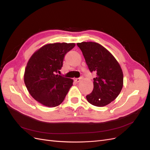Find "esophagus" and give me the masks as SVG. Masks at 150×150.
<instances>
[{"label": "esophagus", "instance_id": "34e87169", "mask_svg": "<svg viewBox=\"0 0 150 150\" xmlns=\"http://www.w3.org/2000/svg\"><path fill=\"white\" fill-rule=\"evenodd\" d=\"M81 78H76V79H74V81L76 83H79L81 81Z\"/></svg>", "mask_w": 150, "mask_h": 150}]
</instances>
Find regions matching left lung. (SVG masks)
<instances>
[{"mask_svg":"<svg viewBox=\"0 0 150 150\" xmlns=\"http://www.w3.org/2000/svg\"><path fill=\"white\" fill-rule=\"evenodd\" d=\"M91 72H95L92 93L86 96L94 106L102 107L113 101L123 86V74L115 57L101 45L94 42L77 44Z\"/></svg>","mask_w":150,"mask_h":150,"instance_id":"8db88e82","label":"left lung"}]
</instances>
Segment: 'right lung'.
Masks as SVG:
<instances>
[{
	"instance_id": "right-lung-1",
	"label": "right lung",
	"mask_w": 150,
	"mask_h": 150,
	"mask_svg": "<svg viewBox=\"0 0 150 150\" xmlns=\"http://www.w3.org/2000/svg\"><path fill=\"white\" fill-rule=\"evenodd\" d=\"M74 43L48 44L30 57L24 72V83L34 99L47 107L59 105L72 86L73 80L56 74L60 72L67 52Z\"/></svg>"
}]
</instances>
